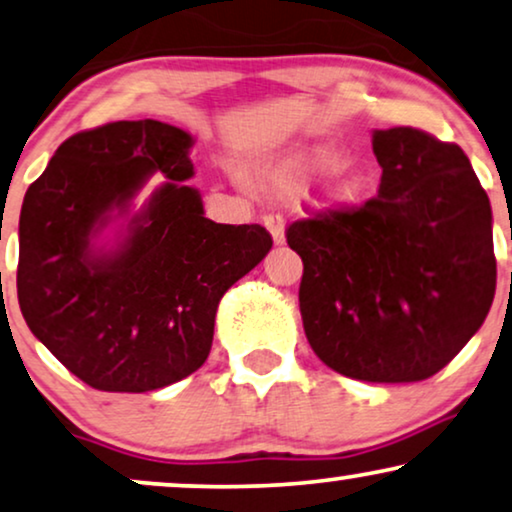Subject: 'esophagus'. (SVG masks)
Instances as JSON below:
<instances>
[{"instance_id": "obj_1", "label": "esophagus", "mask_w": 512, "mask_h": 512, "mask_svg": "<svg viewBox=\"0 0 512 512\" xmlns=\"http://www.w3.org/2000/svg\"><path fill=\"white\" fill-rule=\"evenodd\" d=\"M263 225L270 230L275 244H284V218L280 214H265Z\"/></svg>"}]
</instances>
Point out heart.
<instances>
[{
  "mask_svg": "<svg viewBox=\"0 0 512 512\" xmlns=\"http://www.w3.org/2000/svg\"><path fill=\"white\" fill-rule=\"evenodd\" d=\"M329 157L324 155V152H320V155L315 157H301V159H291V162L284 164V167L277 171V181H280L282 185H294L298 178L308 174L310 169L315 167H322V164H327ZM343 190V188H341Z\"/></svg>",
  "mask_w": 512,
  "mask_h": 512,
  "instance_id": "b5f03b06",
  "label": "heart"
}]
</instances>
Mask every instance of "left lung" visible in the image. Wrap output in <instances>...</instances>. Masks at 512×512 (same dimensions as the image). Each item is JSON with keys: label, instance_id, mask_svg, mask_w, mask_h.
<instances>
[{"label": "left lung", "instance_id": "8db88e82", "mask_svg": "<svg viewBox=\"0 0 512 512\" xmlns=\"http://www.w3.org/2000/svg\"><path fill=\"white\" fill-rule=\"evenodd\" d=\"M378 195L287 228L303 329L338 374L414 383L461 353L496 291L489 197L456 143L414 126L371 136Z\"/></svg>", "mask_w": 512, "mask_h": 512}]
</instances>
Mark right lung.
I'll use <instances>...</instances> for the list:
<instances>
[{
  "mask_svg": "<svg viewBox=\"0 0 512 512\" xmlns=\"http://www.w3.org/2000/svg\"><path fill=\"white\" fill-rule=\"evenodd\" d=\"M192 136L138 119L79 131L25 192L18 225V303L53 357L105 393H148L190 376L209 357L218 301L272 247L263 225L204 216L192 176ZM153 193L115 250L93 237Z\"/></svg>",
  "mask_w": 512,
  "mask_h": 512,
  "instance_id": "obj_1",
  "label": "right lung"
}]
</instances>
